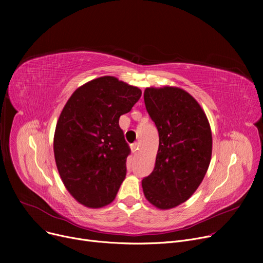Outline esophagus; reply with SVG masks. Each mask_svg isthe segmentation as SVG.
<instances>
[{"mask_svg":"<svg viewBox=\"0 0 263 263\" xmlns=\"http://www.w3.org/2000/svg\"><path fill=\"white\" fill-rule=\"evenodd\" d=\"M140 148V144L139 143H134L131 145V149H132V153L133 154H137V151H139Z\"/></svg>","mask_w":263,"mask_h":263,"instance_id":"1","label":"esophagus"}]
</instances>
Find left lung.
<instances>
[{"label":"left lung","mask_w":263,"mask_h":263,"mask_svg":"<svg viewBox=\"0 0 263 263\" xmlns=\"http://www.w3.org/2000/svg\"><path fill=\"white\" fill-rule=\"evenodd\" d=\"M146 109L159 131L155 170L143 179L146 199L160 210L186 201L209 168L212 133L200 104L182 88L148 87Z\"/></svg>","instance_id":"left-lung-1"}]
</instances>
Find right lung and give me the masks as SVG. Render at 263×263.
Here are the masks:
<instances>
[{
	"label": "right lung",
	"instance_id": "right-lung-1",
	"mask_svg": "<svg viewBox=\"0 0 263 263\" xmlns=\"http://www.w3.org/2000/svg\"><path fill=\"white\" fill-rule=\"evenodd\" d=\"M141 96L139 87L105 76L76 89L62 110L53 140L55 163L67 191L87 208L109 204L126 178L130 148L119 117Z\"/></svg>",
	"mask_w": 263,
	"mask_h": 263
}]
</instances>
